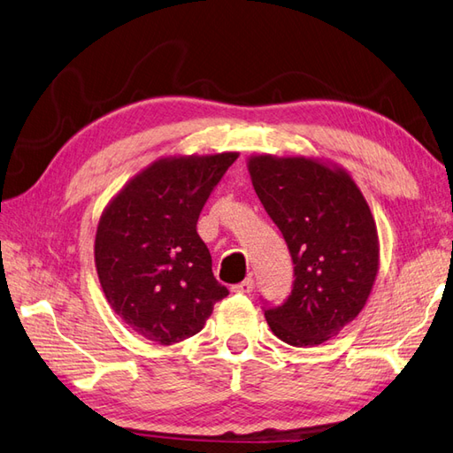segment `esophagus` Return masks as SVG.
Returning <instances> with one entry per match:
<instances>
[{
  "label": "esophagus",
  "mask_w": 453,
  "mask_h": 453,
  "mask_svg": "<svg viewBox=\"0 0 453 453\" xmlns=\"http://www.w3.org/2000/svg\"><path fill=\"white\" fill-rule=\"evenodd\" d=\"M254 290V279H246L242 283H238L233 287V293L236 295H250Z\"/></svg>",
  "instance_id": "esophagus-1"
}]
</instances>
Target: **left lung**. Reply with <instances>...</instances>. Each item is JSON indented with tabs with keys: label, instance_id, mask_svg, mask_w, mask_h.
Returning a JSON list of instances; mask_svg holds the SVG:
<instances>
[{
	"label": "left lung",
	"instance_id": "1",
	"mask_svg": "<svg viewBox=\"0 0 453 453\" xmlns=\"http://www.w3.org/2000/svg\"><path fill=\"white\" fill-rule=\"evenodd\" d=\"M261 203L295 264L285 304L265 310L271 331L293 347L335 337L363 308L380 269L376 220L343 166L316 157H248Z\"/></svg>",
	"mask_w": 453,
	"mask_h": 453
}]
</instances>
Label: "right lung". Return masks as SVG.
Returning a JSON list of instances; mask_svg holds the SVG:
<instances>
[{
  "mask_svg": "<svg viewBox=\"0 0 453 453\" xmlns=\"http://www.w3.org/2000/svg\"><path fill=\"white\" fill-rule=\"evenodd\" d=\"M236 158L238 153L160 157L127 180L98 219L95 265L108 304L157 345L196 335L228 295L213 277L196 225Z\"/></svg>",
  "mask_w": 453,
  "mask_h": 453,
  "instance_id": "obj_1",
  "label": "right lung"
}]
</instances>
